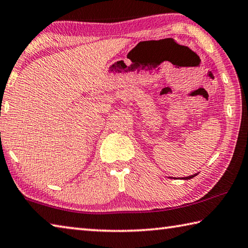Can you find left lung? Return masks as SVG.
Listing matches in <instances>:
<instances>
[{"instance_id":"left-lung-1","label":"left lung","mask_w":248,"mask_h":248,"mask_svg":"<svg viewBox=\"0 0 248 248\" xmlns=\"http://www.w3.org/2000/svg\"><path fill=\"white\" fill-rule=\"evenodd\" d=\"M197 175V173H195V174H193V175H189V176H185V177H182V180H190V179H193V177H195Z\"/></svg>"}]
</instances>
